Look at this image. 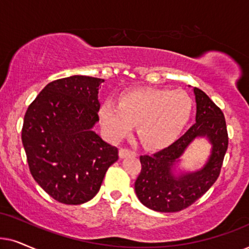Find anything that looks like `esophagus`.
I'll use <instances>...</instances> for the list:
<instances>
[{"label":"esophagus","mask_w":249,"mask_h":249,"mask_svg":"<svg viewBox=\"0 0 249 249\" xmlns=\"http://www.w3.org/2000/svg\"><path fill=\"white\" fill-rule=\"evenodd\" d=\"M135 152L133 150H131V149H127V148H121L119 149V157L121 158H125L126 156H134Z\"/></svg>","instance_id":"34e87169"}]
</instances>
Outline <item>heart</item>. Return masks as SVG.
<instances>
[{
  "instance_id": "1",
  "label": "heart",
  "mask_w": 249,
  "mask_h": 249,
  "mask_svg": "<svg viewBox=\"0 0 249 249\" xmlns=\"http://www.w3.org/2000/svg\"><path fill=\"white\" fill-rule=\"evenodd\" d=\"M192 112L187 92L168 89H137L119 101L106 100L99 108L105 133L112 141L126 138L139 124V137L150 148H163L177 139Z\"/></svg>"
}]
</instances>
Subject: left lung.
<instances>
[{
    "mask_svg": "<svg viewBox=\"0 0 249 249\" xmlns=\"http://www.w3.org/2000/svg\"><path fill=\"white\" fill-rule=\"evenodd\" d=\"M196 94V123L187 133L166 149L140 156L141 172L134 183L137 196L150 210L173 213L184 210L207 192L221 173L229 138L223 112L200 89ZM197 136H207L213 148L208 164L200 171L175 178L171 167Z\"/></svg>",
    "mask_w": 249,
    "mask_h": 249,
    "instance_id": "1",
    "label": "left lung"
}]
</instances>
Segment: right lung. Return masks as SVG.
Wrapping results in <instances>:
<instances>
[{
    "label": "right lung",
    "mask_w": 249,
    "mask_h": 249,
    "mask_svg": "<svg viewBox=\"0 0 249 249\" xmlns=\"http://www.w3.org/2000/svg\"><path fill=\"white\" fill-rule=\"evenodd\" d=\"M102 78L75 75L49 83L28 106L21 130L32 177L49 196L79 205L98 194L118 149L105 142L99 121Z\"/></svg>",
    "instance_id": "add662e5"
}]
</instances>
